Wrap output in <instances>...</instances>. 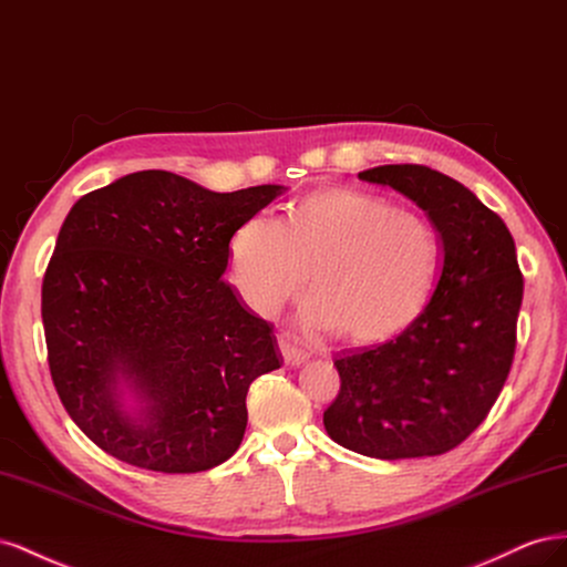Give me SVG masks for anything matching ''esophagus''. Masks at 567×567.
I'll return each mask as SVG.
<instances>
[{
  "instance_id": "1",
  "label": "esophagus",
  "mask_w": 567,
  "mask_h": 567,
  "mask_svg": "<svg viewBox=\"0 0 567 567\" xmlns=\"http://www.w3.org/2000/svg\"><path fill=\"white\" fill-rule=\"evenodd\" d=\"M280 351H282V359H285V363H287V365H292V368H297V365H301V363L309 361V353L301 351V349H297L292 342H287V339H280Z\"/></svg>"
}]
</instances>
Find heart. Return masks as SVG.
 Returning a JSON list of instances; mask_svg holds the SVG:
<instances>
[{"instance_id": "1", "label": "heart", "mask_w": 567, "mask_h": 567, "mask_svg": "<svg viewBox=\"0 0 567 567\" xmlns=\"http://www.w3.org/2000/svg\"><path fill=\"white\" fill-rule=\"evenodd\" d=\"M230 266L254 311L272 313L311 272L301 322L353 344L390 339L423 311L440 268L427 218L373 192L330 189L297 202L285 220L256 214L230 239Z\"/></svg>"}]
</instances>
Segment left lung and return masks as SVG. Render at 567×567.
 Returning a JSON list of instances; mask_svg holds the SVG:
<instances>
[{
  "label": "left lung",
  "mask_w": 567,
  "mask_h": 567,
  "mask_svg": "<svg viewBox=\"0 0 567 567\" xmlns=\"http://www.w3.org/2000/svg\"><path fill=\"white\" fill-rule=\"evenodd\" d=\"M359 177L423 208L442 264L406 330L334 361L342 386L322 423L332 442L370 458L440 456L487 417L508 378L523 303L515 241L492 208L440 171L394 164Z\"/></svg>",
  "instance_id": "8db88e82"
}]
</instances>
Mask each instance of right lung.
Wrapping results in <instances>:
<instances>
[{
    "label": "right lung",
    "instance_id": "add662e5",
    "mask_svg": "<svg viewBox=\"0 0 567 567\" xmlns=\"http://www.w3.org/2000/svg\"><path fill=\"white\" fill-rule=\"evenodd\" d=\"M285 189L140 171L73 204L42 280L47 361L63 409L113 458L202 473L239 449L249 384L282 353L223 272L239 225Z\"/></svg>",
    "mask_w": 567,
    "mask_h": 567
}]
</instances>
